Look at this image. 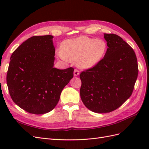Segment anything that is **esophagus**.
Listing matches in <instances>:
<instances>
[{
	"label": "esophagus",
	"mask_w": 149,
	"mask_h": 149,
	"mask_svg": "<svg viewBox=\"0 0 149 149\" xmlns=\"http://www.w3.org/2000/svg\"><path fill=\"white\" fill-rule=\"evenodd\" d=\"M79 70H77V69H75L74 71V76H76L79 75Z\"/></svg>",
	"instance_id": "34e87169"
}]
</instances>
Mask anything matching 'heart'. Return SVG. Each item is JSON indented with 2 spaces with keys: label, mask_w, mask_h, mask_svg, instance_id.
<instances>
[{
  "label": "heart",
  "mask_w": 149,
  "mask_h": 149,
  "mask_svg": "<svg viewBox=\"0 0 149 149\" xmlns=\"http://www.w3.org/2000/svg\"><path fill=\"white\" fill-rule=\"evenodd\" d=\"M107 45L103 40L82 36L67 40L63 43L60 55L63 58L76 62L81 68H89L97 64L107 51Z\"/></svg>",
  "instance_id": "1"
}]
</instances>
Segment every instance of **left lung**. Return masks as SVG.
I'll use <instances>...</instances> for the list:
<instances>
[{"label":"left lung","mask_w":149,"mask_h":149,"mask_svg":"<svg viewBox=\"0 0 149 149\" xmlns=\"http://www.w3.org/2000/svg\"><path fill=\"white\" fill-rule=\"evenodd\" d=\"M104 37L108 47L104 56L79 74L81 99L97 113L110 112L123 105L131 96L139 72L132 48L116 34Z\"/></svg>","instance_id":"8db88e82"}]
</instances>
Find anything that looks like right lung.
Here are the masks:
<instances>
[{
    "instance_id": "obj_1",
    "label": "right lung",
    "mask_w": 149,
    "mask_h": 149,
    "mask_svg": "<svg viewBox=\"0 0 149 149\" xmlns=\"http://www.w3.org/2000/svg\"><path fill=\"white\" fill-rule=\"evenodd\" d=\"M52 35L33 36L12 54L7 74V84L13 101L33 114L51 111L60 94L73 78L72 67H53L55 48Z\"/></svg>"
}]
</instances>
